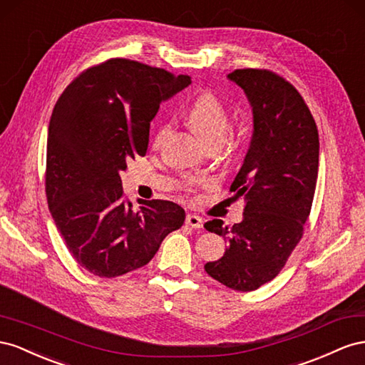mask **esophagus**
I'll use <instances>...</instances> for the list:
<instances>
[{"label":"esophagus","mask_w":365,"mask_h":365,"mask_svg":"<svg viewBox=\"0 0 365 365\" xmlns=\"http://www.w3.org/2000/svg\"><path fill=\"white\" fill-rule=\"evenodd\" d=\"M185 223L191 226V227H194V229H200L203 226V218L199 217V215H195V214H188L185 218Z\"/></svg>","instance_id":"1"}]
</instances>
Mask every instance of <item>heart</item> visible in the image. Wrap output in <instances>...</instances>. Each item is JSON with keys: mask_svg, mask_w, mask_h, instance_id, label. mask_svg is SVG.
Listing matches in <instances>:
<instances>
[{"mask_svg": "<svg viewBox=\"0 0 365 365\" xmlns=\"http://www.w3.org/2000/svg\"><path fill=\"white\" fill-rule=\"evenodd\" d=\"M185 119L206 147L220 145L231 127V118L223 101L211 91H203L186 107ZM170 131V123L158 120L151 133V145L159 147Z\"/></svg>", "mask_w": 365, "mask_h": 365, "instance_id": "b5f03b06", "label": "heart"}]
</instances>
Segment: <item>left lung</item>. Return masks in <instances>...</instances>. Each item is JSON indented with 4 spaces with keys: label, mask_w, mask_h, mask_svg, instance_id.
I'll list each match as a JSON object with an SVG mask.
<instances>
[{
    "label": "left lung",
    "mask_w": 365,
    "mask_h": 365,
    "mask_svg": "<svg viewBox=\"0 0 365 365\" xmlns=\"http://www.w3.org/2000/svg\"><path fill=\"white\" fill-rule=\"evenodd\" d=\"M254 110V136L243 166L229 188L245 200L243 220L232 226L214 218L210 232L227 238L225 255L205 264L207 275L238 292L274 279L304 234L314 202L319 136L299 91L267 68H237Z\"/></svg>",
    "instance_id": "obj_1"
}]
</instances>
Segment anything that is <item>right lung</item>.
<instances>
[{
	"instance_id": "obj_1",
	"label": "right lung",
	"mask_w": 365,
	"mask_h": 365,
	"mask_svg": "<svg viewBox=\"0 0 365 365\" xmlns=\"http://www.w3.org/2000/svg\"><path fill=\"white\" fill-rule=\"evenodd\" d=\"M190 84L188 75L110 58L81 71L59 96L48 125L46 194L67 249L90 274L114 278L145 266L183 225L177 203L134 207L120 171L147 154L160 102Z\"/></svg>"
}]
</instances>
